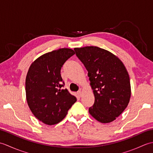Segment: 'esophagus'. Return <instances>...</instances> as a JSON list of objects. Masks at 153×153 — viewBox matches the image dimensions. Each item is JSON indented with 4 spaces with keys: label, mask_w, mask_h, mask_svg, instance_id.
<instances>
[{
    "label": "esophagus",
    "mask_w": 153,
    "mask_h": 153,
    "mask_svg": "<svg viewBox=\"0 0 153 153\" xmlns=\"http://www.w3.org/2000/svg\"><path fill=\"white\" fill-rule=\"evenodd\" d=\"M77 95H78L79 97H81L82 96V92L81 91H79L77 93Z\"/></svg>",
    "instance_id": "1"
}]
</instances>
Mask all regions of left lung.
<instances>
[{"mask_svg": "<svg viewBox=\"0 0 153 153\" xmlns=\"http://www.w3.org/2000/svg\"><path fill=\"white\" fill-rule=\"evenodd\" d=\"M74 51L88 71L95 96L89 114L101 123L114 121L126 108L131 97L130 80L124 64L114 54L98 47Z\"/></svg>", "mask_w": 153, "mask_h": 153, "instance_id": "8db88e82", "label": "left lung"}]
</instances>
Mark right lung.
I'll use <instances>...</instances> for the list:
<instances>
[{"instance_id":"1","label":"right lung","mask_w":153,"mask_h":153,"mask_svg":"<svg viewBox=\"0 0 153 153\" xmlns=\"http://www.w3.org/2000/svg\"><path fill=\"white\" fill-rule=\"evenodd\" d=\"M74 54L67 48L51 51L37 58L29 68L25 79L27 105L33 115L47 125L61 122L77 100L62 89L60 75L63 64Z\"/></svg>"}]
</instances>
